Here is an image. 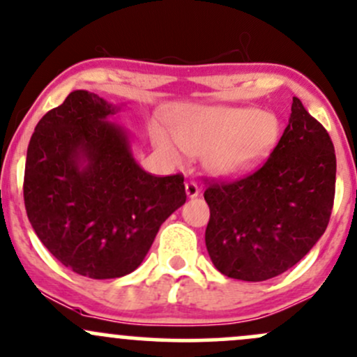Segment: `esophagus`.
I'll list each match as a JSON object with an SVG mask.
<instances>
[{
  "label": "esophagus",
  "instance_id": "1",
  "mask_svg": "<svg viewBox=\"0 0 357 357\" xmlns=\"http://www.w3.org/2000/svg\"><path fill=\"white\" fill-rule=\"evenodd\" d=\"M184 190H186V196H188V198H196V196L199 195L198 184L192 183V181H188L186 184H184Z\"/></svg>",
  "mask_w": 357,
  "mask_h": 357
}]
</instances>
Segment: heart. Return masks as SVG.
<instances>
[{"label":"heart","mask_w":357,"mask_h":357,"mask_svg":"<svg viewBox=\"0 0 357 357\" xmlns=\"http://www.w3.org/2000/svg\"><path fill=\"white\" fill-rule=\"evenodd\" d=\"M174 139L153 126L151 137L159 151L181 165L190 155H203L204 169L220 179L252 174L273 153L282 124L277 114L257 107L191 105L171 119Z\"/></svg>","instance_id":"heart-1"}]
</instances>
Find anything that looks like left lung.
Returning a JSON list of instances; mask_svg holds the SVG:
<instances>
[{"mask_svg": "<svg viewBox=\"0 0 357 357\" xmlns=\"http://www.w3.org/2000/svg\"><path fill=\"white\" fill-rule=\"evenodd\" d=\"M335 191V153L327 130L294 97L289 126L264 166L211 184L204 241L223 275L273 278L301 261L326 231Z\"/></svg>", "mask_w": 357, "mask_h": 357, "instance_id": "8db88e82", "label": "left lung"}]
</instances>
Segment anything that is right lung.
Wrapping results in <instances>:
<instances>
[{"instance_id": "obj_1", "label": "right lung", "mask_w": 357, "mask_h": 357, "mask_svg": "<svg viewBox=\"0 0 357 357\" xmlns=\"http://www.w3.org/2000/svg\"><path fill=\"white\" fill-rule=\"evenodd\" d=\"M124 104L73 90L40 119L26 151L23 196L40 241L79 275L124 277L142 264L159 227L186 202L184 178L137 165Z\"/></svg>"}]
</instances>
